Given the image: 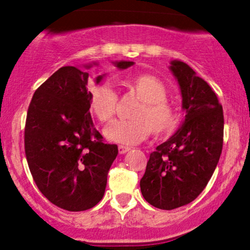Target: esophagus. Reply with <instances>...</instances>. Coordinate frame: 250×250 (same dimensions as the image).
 Masks as SVG:
<instances>
[{
    "label": "esophagus",
    "instance_id": "esophagus-1",
    "mask_svg": "<svg viewBox=\"0 0 250 250\" xmlns=\"http://www.w3.org/2000/svg\"><path fill=\"white\" fill-rule=\"evenodd\" d=\"M129 150H130V148L129 147H125V146H119V153L120 154H125Z\"/></svg>",
    "mask_w": 250,
    "mask_h": 250
}]
</instances>
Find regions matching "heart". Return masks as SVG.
I'll return each mask as SVG.
<instances>
[{"mask_svg": "<svg viewBox=\"0 0 250 250\" xmlns=\"http://www.w3.org/2000/svg\"><path fill=\"white\" fill-rule=\"evenodd\" d=\"M123 84L141 100L134 111V120H116L105 127L104 135L111 142L135 145L146 140L153 131L155 136H167L179 125V114L167 100V88L159 77L136 75L128 77ZM91 113L101 122L114 116L117 107V95L108 83L91 88L89 94Z\"/></svg>", "mask_w": 250, "mask_h": 250, "instance_id": "heart-1", "label": "heart"}]
</instances>
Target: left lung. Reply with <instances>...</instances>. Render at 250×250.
I'll return each instance as SVG.
<instances>
[{"label":"left lung","instance_id":"8db88e82","mask_svg":"<svg viewBox=\"0 0 250 250\" xmlns=\"http://www.w3.org/2000/svg\"><path fill=\"white\" fill-rule=\"evenodd\" d=\"M182 96L185 120L149 156L140 181L145 200L171 210L196 199L210 180L223 145V110L216 94L187 63L169 65Z\"/></svg>","mask_w":250,"mask_h":250}]
</instances>
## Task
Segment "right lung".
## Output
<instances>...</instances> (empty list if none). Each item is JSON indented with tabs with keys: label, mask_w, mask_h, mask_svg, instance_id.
Wrapping results in <instances>:
<instances>
[{
	"label": "right lung",
	"mask_w": 250,
	"mask_h": 250,
	"mask_svg": "<svg viewBox=\"0 0 250 250\" xmlns=\"http://www.w3.org/2000/svg\"><path fill=\"white\" fill-rule=\"evenodd\" d=\"M127 69L131 61L113 62ZM81 67H62L42 83L28 108L24 149L40 191L69 211L93 208L104 195L108 171L116 159V145L103 142L89 113L88 77ZM104 75L95 79L99 84Z\"/></svg>",
	"instance_id": "add662e5"
}]
</instances>
